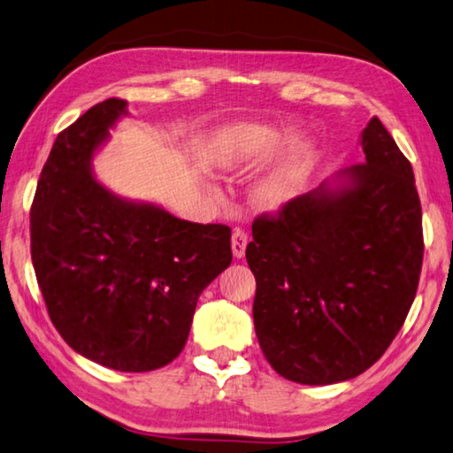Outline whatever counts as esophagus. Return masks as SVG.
I'll use <instances>...</instances> for the list:
<instances>
[{
  "mask_svg": "<svg viewBox=\"0 0 453 453\" xmlns=\"http://www.w3.org/2000/svg\"><path fill=\"white\" fill-rule=\"evenodd\" d=\"M247 244H249V234L244 233L242 228H234V231H233V241H231L234 258H242V257H244V250H247Z\"/></svg>",
  "mask_w": 453,
  "mask_h": 453,
  "instance_id": "esophagus-1",
  "label": "esophagus"
}]
</instances>
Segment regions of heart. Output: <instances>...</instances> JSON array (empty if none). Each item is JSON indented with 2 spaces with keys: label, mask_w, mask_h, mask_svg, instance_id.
<instances>
[{
  "label": "heart",
  "mask_w": 453,
  "mask_h": 453,
  "mask_svg": "<svg viewBox=\"0 0 453 453\" xmlns=\"http://www.w3.org/2000/svg\"><path fill=\"white\" fill-rule=\"evenodd\" d=\"M276 141V133L263 125H234L222 131L214 141L211 158L220 171H239L257 161L265 150ZM306 157L290 158L276 166L258 182L257 198L268 206H279L290 201L308 177Z\"/></svg>",
  "instance_id": "obj_1"
}]
</instances>
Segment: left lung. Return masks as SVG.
Wrapping results in <instances>:
<instances>
[{
  "label": "left lung",
  "instance_id": "1",
  "mask_svg": "<svg viewBox=\"0 0 453 453\" xmlns=\"http://www.w3.org/2000/svg\"><path fill=\"white\" fill-rule=\"evenodd\" d=\"M360 145L364 163L252 222L257 338L271 366L298 384L366 372L416 298L424 234L414 171L378 117Z\"/></svg>",
  "mask_w": 453,
  "mask_h": 453
}]
</instances>
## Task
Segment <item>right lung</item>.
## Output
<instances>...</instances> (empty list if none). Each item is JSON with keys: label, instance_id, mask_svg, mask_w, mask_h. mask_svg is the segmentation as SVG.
Segmentation results:
<instances>
[{"label": "right lung", "instance_id": "right-lung-1", "mask_svg": "<svg viewBox=\"0 0 453 453\" xmlns=\"http://www.w3.org/2000/svg\"><path fill=\"white\" fill-rule=\"evenodd\" d=\"M125 115L127 101L107 99L58 134L31 204V260L77 354L150 372L185 348L198 296L233 260L231 228L180 220L95 179V150Z\"/></svg>", "mask_w": 453, "mask_h": 453}]
</instances>
